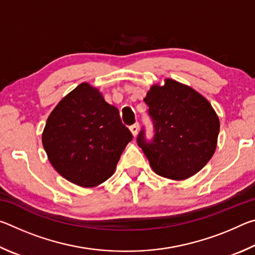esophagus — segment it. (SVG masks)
Wrapping results in <instances>:
<instances>
[{"label":"esophagus","mask_w":255,"mask_h":255,"mask_svg":"<svg viewBox=\"0 0 255 255\" xmlns=\"http://www.w3.org/2000/svg\"><path fill=\"white\" fill-rule=\"evenodd\" d=\"M138 128H139V124H138V123L133 124V125H131L130 127H129V129H130V131H131V133L133 135V137H136L137 132H138Z\"/></svg>","instance_id":"1"}]
</instances>
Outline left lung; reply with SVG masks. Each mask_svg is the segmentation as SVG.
<instances>
[{
  "mask_svg": "<svg viewBox=\"0 0 255 255\" xmlns=\"http://www.w3.org/2000/svg\"><path fill=\"white\" fill-rule=\"evenodd\" d=\"M154 125L152 139L141 128L137 144L155 173L172 180L188 179L213 156L219 119L210 103L195 90L174 80L153 85L144 99Z\"/></svg>",
  "mask_w": 255,
  "mask_h": 255,
  "instance_id": "obj_1",
  "label": "left lung"
}]
</instances>
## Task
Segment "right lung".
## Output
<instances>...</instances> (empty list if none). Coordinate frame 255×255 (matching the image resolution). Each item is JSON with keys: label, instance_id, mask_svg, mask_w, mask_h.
Here are the masks:
<instances>
[{"label": "right lung", "instance_id": "1", "mask_svg": "<svg viewBox=\"0 0 255 255\" xmlns=\"http://www.w3.org/2000/svg\"><path fill=\"white\" fill-rule=\"evenodd\" d=\"M131 139L117 108L88 83L76 86L56 106L42 132V145L55 170L88 188L114 174Z\"/></svg>", "mask_w": 255, "mask_h": 255}]
</instances>
